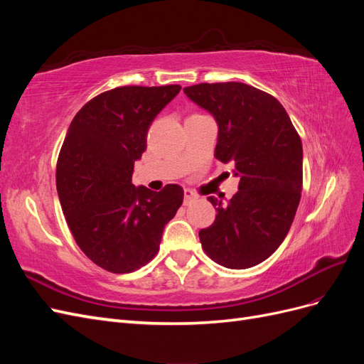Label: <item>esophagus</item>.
<instances>
[{
  "label": "esophagus",
  "mask_w": 364,
  "mask_h": 364,
  "mask_svg": "<svg viewBox=\"0 0 364 364\" xmlns=\"http://www.w3.org/2000/svg\"><path fill=\"white\" fill-rule=\"evenodd\" d=\"M196 199H197V194H196L193 190H190V188H185V190H183V203H185V205L191 203V202L196 200Z\"/></svg>",
  "instance_id": "34e87169"
}]
</instances>
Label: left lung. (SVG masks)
Masks as SVG:
<instances>
[{
    "label": "left lung",
    "instance_id": "left-lung-1",
    "mask_svg": "<svg viewBox=\"0 0 364 364\" xmlns=\"http://www.w3.org/2000/svg\"><path fill=\"white\" fill-rule=\"evenodd\" d=\"M186 97L218 126L214 156L235 164L238 191L215 206L214 223L199 238L206 255L228 269L267 259L287 237L302 191V142L273 95L246 83H199Z\"/></svg>",
    "mask_w": 364,
    "mask_h": 364
}]
</instances>
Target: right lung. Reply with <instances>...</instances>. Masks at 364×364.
<instances>
[{
	"mask_svg": "<svg viewBox=\"0 0 364 364\" xmlns=\"http://www.w3.org/2000/svg\"><path fill=\"white\" fill-rule=\"evenodd\" d=\"M179 91V85L106 91L75 114L65 136L56 168L62 211L82 252L107 272L130 273L155 258L183 202L176 183L161 191L132 183L150 124Z\"/></svg>",
	"mask_w": 364,
	"mask_h": 364,
	"instance_id": "1",
	"label": "right lung"
}]
</instances>
